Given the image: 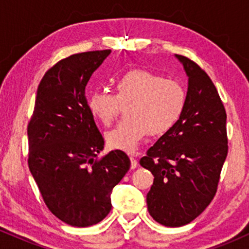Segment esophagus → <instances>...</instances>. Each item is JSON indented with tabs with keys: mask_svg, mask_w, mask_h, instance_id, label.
<instances>
[{
	"mask_svg": "<svg viewBox=\"0 0 249 249\" xmlns=\"http://www.w3.org/2000/svg\"><path fill=\"white\" fill-rule=\"evenodd\" d=\"M130 160H131V168H136L138 166V161H137V159L134 158L133 156L130 157Z\"/></svg>",
	"mask_w": 249,
	"mask_h": 249,
	"instance_id": "34e87169",
	"label": "esophagus"
}]
</instances>
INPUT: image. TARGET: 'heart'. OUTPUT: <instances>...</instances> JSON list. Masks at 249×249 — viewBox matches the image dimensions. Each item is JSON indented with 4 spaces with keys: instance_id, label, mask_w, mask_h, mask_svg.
<instances>
[{
    "instance_id": "obj_1",
    "label": "heart",
    "mask_w": 249,
    "mask_h": 249,
    "mask_svg": "<svg viewBox=\"0 0 249 249\" xmlns=\"http://www.w3.org/2000/svg\"><path fill=\"white\" fill-rule=\"evenodd\" d=\"M115 95L93 91L88 97V107L102 124L110 125L126 107L127 118L105 134L111 148L134 151L151 131L166 132L184 111L186 93L177 81L144 69H134L119 76L113 83Z\"/></svg>"
}]
</instances>
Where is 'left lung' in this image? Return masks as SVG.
Returning <instances> with one entry per match:
<instances>
[{"label":"left lung","mask_w":249,"mask_h":249,"mask_svg":"<svg viewBox=\"0 0 249 249\" xmlns=\"http://www.w3.org/2000/svg\"><path fill=\"white\" fill-rule=\"evenodd\" d=\"M176 58L188 77L184 111L139 161L154 177L148 213L167 227L190 224L210 205L228 151L227 116L213 82L187 57Z\"/></svg>","instance_id":"obj_1"}]
</instances>
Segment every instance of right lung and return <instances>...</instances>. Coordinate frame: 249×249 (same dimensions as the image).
Here are the masks:
<instances>
[{
	"mask_svg": "<svg viewBox=\"0 0 249 249\" xmlns=\"http://www.w3.org/2000/svg\"><path fill=\"white\" fill-rule=\"evenodd\" d=\"M110 53H76L48 70L28 125V164L43 200L75 227L98 224L110 213L113 187L131 165L121 150L96 160L104 139L89 111L85 87Z\"/></svg>",
	"mask_w": 249,
	"mask_h": 249,
	"instance_id": "right-lung-1",
	"label": "right lung"
}]
</instances>
